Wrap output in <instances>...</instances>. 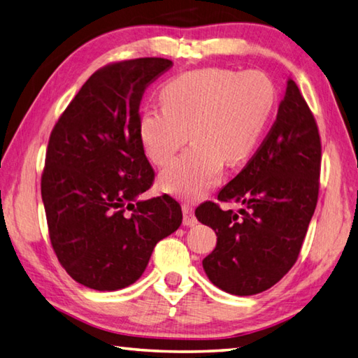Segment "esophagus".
I'll use <instances>...</instances> for the list:
<instances>
[{"label":"esophagus","instance_id":"obj_1","mask_svg":"<svg viewBox=\"0 0 358 358\" xmlns=\"http://www.w3.org/2000/svg\"><path fill=\"white\" fill-rule=\"evenodd\" d=\"M182 213H184V225L192 227V225L198 222V220H196V216H194L193 207L189 206V203H184V206H182Z\"/></svg>","mask_w":358,"mask_h":358}]
</instances>
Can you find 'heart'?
Returning a JSON list of instances; mask_svg holds the SVG:
<instances>
[{
    "instance_id": "1",
    "label": "heart",
    "mask_w": 358,
    "mask_h": 358,
    "mask_svg": "<svg viewBox=\"0 0 358 358\" xmlns=\"http://www.w3.org/2000/svg\"><path fill=\"white\" fill-rule=\"evenodd\" d=\"M162 106L145 108L138 137L147 156L165 165L184 147H192L160 173L165 192L199 198L221 176L224 160L236 165L252 155L264 134L276 103L272 80L261 71L206 68L174 77L160 91Z\"/></svg>"
}]
</instances>
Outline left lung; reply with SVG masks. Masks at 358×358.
I'll return each mask as SVG.
<instances>
[{
    "label": "left lung",
    "instance_id": "8db88e82",
    "mask_svg": "<svg viewBox=\"0 0 358 358\" xmlns=\"http://www.w3.org/2000/svg\"><path fill=\"white\" fill-rule=\"evenodd\" d=\"M322 142L315 119L294 80H287L276 120L243 171L217 201L238 202V213L215 202L196 208L215 230V250L202 267L216 287L249 296L271 289L300 255L318 199Z\"/></svg>",
    "mask_w": 358,
    "mask_h": 358
}]
</instances>
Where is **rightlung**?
<instances>
[{
  "label": "right lung",
  "mask_w": 358,
  "mask_h": 358,
  "mask_svg": "<svg viewBox=\"0 0 358 358\" xmlns=\"http://www.w3.org/2000/svg\"><path fill=\"white\" fill-rule=\"evenodd\" d=\"M166 58L108 64L87 78L50 133L41 198L50 243L83 286L111 292L141 278L160 239L182 224L171 196L141 199L155 171L138 137L148 83Z\"/></svg>",
  "instance_id": "1"
}]
</instances>
